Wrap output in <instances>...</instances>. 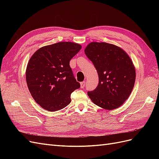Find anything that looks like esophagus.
<instances>
[{
  "instance_id": "34e87169",
  "label": "esophagus",
  "mask_w": 159,
  "mask_h": 159,
  "mask_svg": "<svg viewBox=\"0 0 159 159\" xmlns=\"http://www.w3.org/2000/svg\"><path fill=\"white\" fill-rule=\"evenodd\" d=\"M80 85H81V88H84V87L85 86V81H84L82 82H81Z\"/></svg>"
}]
</instances>
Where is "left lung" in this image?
I'll use <instances>...</instances> for the list:
<instances>
[{
  "label": "left lung",
  "mask_w": 159,
  "mask_h": 159,
  "mask_svg": "<svg viewBox=\"0 0 159 159\" xmlns=\"http://www.w3.org/2000/svg\"><path fill=\"white\" fill-rule=\"evenodd\" d=\"M85 54L98 71L99 84L88 92L98 106L112 110L121 106L131 95L135 81V69L127 53L105 42H91Z\"/></svg>",
  "instance_id": "8db88e82"
}]
</instances>
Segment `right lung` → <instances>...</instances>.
Returning a JSON list of instances; mask_svg holds the SVG:
<instances>
[{
  "instance_id": "right-lung-1",
  "label": "right lung",
  "mask_w": 159,
  "mask_h": 159,
  "mask_svg": "<svg viewBox=\"0 0 159 159\" xmlns=\"http://www.w3.org/2000/svg\"><path fill=\"white\" fill-rule=\"evenodd\" d=\"M73 42H61L38 49L28 61L26 79L35 102L49 111L66 107L70 95L80 88L74 76L70 61L81 50Z\"/></svg>"
}]
</instances>
